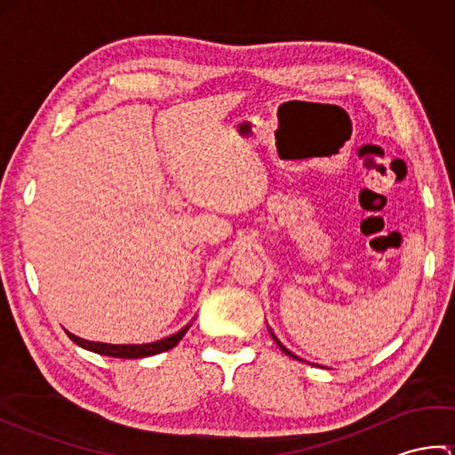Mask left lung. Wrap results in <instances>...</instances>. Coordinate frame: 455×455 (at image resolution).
<instances>
[{"label":"left lung","mask_w":455,"mask_h":455,"mask_svg":"<svg viewBox=\"0 0 455 455\" xmlns=\"http://www.w3.org/2000/svg\"><path fill=\"white\" fill-rule=\"evenodd\" d=\"M267 331H269V334H272V338H274V340H275V344H277L279 347H282V352H283V354H287L289 357H293V360H301V357H299V355H295L293 352H289V350H287V347H285V346H283L282 342H279V340H277V336H275V334L272 332V328H269V326H267Z\"/></svg>","instance_id":"1"}]
</instances>
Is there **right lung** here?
<instances>
[{
    "label": "right lung",
    "instance_id": "obj_1",
    "mask_svg": "<svg viewBox=\"0 0 455 455\" xmlns=\"http://www.w3.org/2000/svg\"><path fill=\"white\" fill-rule=\"evenodd\" d=\"M193 323V321H191ZM189 324H186L181 328V331L173 332L166 338H162V340L156 342H148V344H105V342H92V340H84V338L76 336L72 332H66L70 336V340L76 342L78 346H82L84 350H90L95 354H101V355H109V357H123V360H139V357H148V355H156L160 352H168L172 350L173 346H176L186 332L189 331Z\"/></svg>",
    "mask_w": 455,
    "mask_h": 455
}]
</instances>
